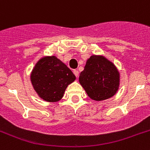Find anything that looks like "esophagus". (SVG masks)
Segmentation results:
<instances>
[{
    "instance_id": "esophagus-1",
    "label": "esophagus",
    "mask_w": 150,
    "mask_h": 150,
    "mask_svg": "<svg viewBox=\"0 0 150 150\" xmlns=\"http://www.w3.org/2000/svg\"><path fill=\"white\" fill-rule=\"evenodd\" d=\"M73 73H74V74H75V76H76V77H79V71L78 70H74L73 71Z\"/></svg>"
}]
</instances>
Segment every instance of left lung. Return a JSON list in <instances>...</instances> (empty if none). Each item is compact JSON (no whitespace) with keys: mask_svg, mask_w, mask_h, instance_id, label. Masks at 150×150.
<instances>
[{"mask_svg":"<svg viewBox=\"0 0 150 150\" xmlns=\"http://www.w3.org/2000/svg\"><path fill=\"white\" fill-rule=\"evenodd\" d=\"M79 80L89 98L102 101L117 93L120 86V73L107 57L92 55L87 59Z\"/></svg>","mask_w":150,"mask_h":150,"instance_id":"obj_1","label":"left lung"}]
</instances>
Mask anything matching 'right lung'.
I'll return each mask as SVG.
<instances>
[{"label":"right lung","instance_id":"1","mask_svg":"<svg viewBox=\"0 0 150 150\" xmlns=\"http://www.w3.org/2000/svg\"><path fill=\"white\" fill-rule=\"evenodd\" d=\"M75 79L72 71L56 56L40 59L30 75L32 85L38 96L52 103L61 100L68 85Z\"/></svg>","mask_w":150,"mask_h":150}]
</instances>
